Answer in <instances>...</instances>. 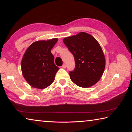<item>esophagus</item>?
I'll list each match as a JSON object with an SVG mask.
<instances>
[{
  "mask_svg": "<svg viewBox=\"0 0 132 132\" xmlns=\"http://www.w3.org/2000/svg\"><path fill=\"white\" fill-rule=\"evenodd\" d=\"M66 67V64H63V65L62 66V68H63V69H65Z\"/></svg>",
  "mask_w": 132,
  "mask_h": 132,
  "instance_id": "34e87169",
  "label": "esophagus"
}]
</instances>
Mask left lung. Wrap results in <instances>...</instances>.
Wrapping results in <instances>:
<instances>
[{"instance_id": "1", "label": "left lung", "mask_w": 132, "mask_h": 132, "mask_svg": "<svg viewBox=\"0 0 132 132\" xmlns=\"http://www.w3.org/2000/svg\"><path fill=\"white\" fill-rule=\"evenodd\" d=\"M63 41L75 58V68L69 72L71 81L84 88L97 83L105 66L103 51L97 40L87 33L81 32Z\"/></svg>"}]
</instances>
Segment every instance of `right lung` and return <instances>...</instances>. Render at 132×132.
Listing matches in <instances>:
<instances>
[{"label":"right lung","mask_w":132,"mask_h":132,"mask_svg":"<svg viewBox=\"0 0 132 132\" xmlns=\"http://www.w3.org/2000/svg\"><path fill=\"white\" fill-rule=\"evenodd\" d=\"M57 38L36 41L26 51L21 61L24 77L35 88H46L54 81L59 68L55 64L54 56L51 50Z\"/></svg>","instance_id":"add662e5"}]
</instances>
